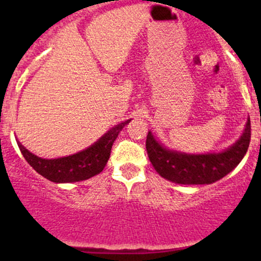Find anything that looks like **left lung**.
I'll return each instance as SVG.
<instances>
[{"instance_id": "1", "label": "left lung", "mask_w": 261, "mask_h": 261, "mask_svg": "<svg viewBox=\"0 0 261 261\" xmlns=\"http://www.w3.org/2000/svg\"><path fill=\"white\" fill-rule=\"evenodd\" d=\"M250 119L244 133L233 146L218 153L188 154L161 145L148 131L146 149L152 166L161 176L176 184H212L232 172L243 160L250 142Z\"/></svg>"}]
</instances>
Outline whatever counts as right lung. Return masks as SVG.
<instances>
[{
	"label": "right lung",
	"instance_id": "obj_1",
	"mask_svg": "<svg viewBox=\"0 0 261 261\" xmlns=\"http://www.w3.org/2000/svg\"><path fill=\"white\" fill-rule=\"evenodd\" d=\"M130 120L110 128L108 133L101 136L94 145L83 151L67 157L55 158V160H44L29 152L19 141H17L18 147L22 152L23 157L31 164L33 169L37 170L44 178L54 182H74L87 180L92 176L99 174L110 157V151L114 141Z\"/></svg>",
	"mask_w": 261,
	"mask_h": 261
}]
</instances>
